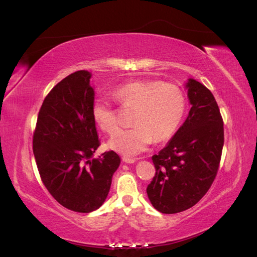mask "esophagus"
Wrapping results in <instances>:
<instances>
[{"mask_svg": "<svg viewBox=\"0 0 257 257\" xmlns=\"http://www.w3.org/2000/svg\"><path fill=\"white\" fill-rule=\"evenodd\" d=\"M122 162L131 164V163H135V162H136V159H134V158H128V157H123V158H122Z\"/></svg>", "mask_w": 257, "mask_h": 257, "instance_id": "obj_1", "label": "esophagus"}]
</instances>
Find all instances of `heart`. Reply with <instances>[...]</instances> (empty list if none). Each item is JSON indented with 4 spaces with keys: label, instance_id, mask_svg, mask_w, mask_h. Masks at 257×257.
<instances>
[{
    "label": "heart",
    "instance_id": "obj_1",
    "mask_svg": "<svg viewBox=\"0 0 257 257\" xmlns=\"http://www.w3.org/2000/svg\"><path fill=\"white\" fill-rule=\"evenodd\" d=\"M114 96L123 108L134 109L133 128L119 130L108 141V147L124 156L145 151L154 139L168 140L183 119L186 98L182 89L162 81H135L119 86ZM92 116L97 127L111 135L118 128L116 111L110 101L97 97L92 106Z\"/></svg>",
    "mask_w": 257,
    "mask_h": 257
}]
</instances>
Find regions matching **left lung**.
<instances>
[{"label": "left lung", "instance_id": "1", "mask_svg": "<svg viewBox=\"0 0 257 257\" xmlns=\"http://www.w3.org/2000/svg\"><path fill=\"white\" fill-rule=\"evenodd\" d=\"M186 120L152 161L156 176L148 185L152 206L162 213H177L196 205L210 188L223 148V121L212 93L188 79Z\"/></svg>", "mask_w": 257, "mask_h": 257}]
</instances>
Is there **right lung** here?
Segmentation results:
<instances>
[{"label": "right lung", "mask_w": 257, "mask_h": 257, "mask_svg": "<svg viewBox=\"0 0 257 257\" xmlns=\"http://www.w3.org/2000/svg\"><path fill=\"white\" fill-rule=\"evenodd\" d=\"M92 73L76 71L59 82L39 110L33 151L46 188L63 207L92 212L104 204L120 158L108 151L94 159L99 147L92 116Z\"/></svg>", "instance_id": "obj_1"}]
</instances>
